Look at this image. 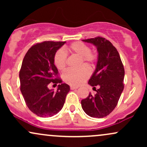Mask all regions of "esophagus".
Instances as JSON below:
<instances>
[{"mask_svg":"<svg viewBox=\"0 0 147 147\" xmlns=\"http://www.w3.org/2000/svg\"><path fill=\"white\" fill-rule=\"evenodd\" d=\"M77 88H78L77 86H70V89H71V90H75V89Z\"/></svg>","mask_w":147,"mask_h":147,"instance_id":"obj_1","label":"esophagus"}]
</instances>
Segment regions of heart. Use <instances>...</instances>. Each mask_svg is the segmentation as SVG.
<instances>
[{
	"mask_svg": "<svg viewBox=\"0 0 147 147\" xmlns=\"http://www.w3.org/2000/svg\"><path fill=\"white\" fill-rule=\"evenodd\" d=\"M70 53L79 56L81 58L79 65L83 63L91 68L97 60V55L90 51L88 45L82 42H75L67 48ZM55 63L60 70L65 69L66 65V55L63 50H59L55 55ZM86 66H82L77 70H68L63 75V79L65 83L71 86H79L85 82L90 76V71Z\"/></svg>",
	"mask_w": 147,
	"mask_h": 147,
	"instance_id": "b5f03b06",
	"label": "heart"
}]
</instances>
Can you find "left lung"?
Segmentation results:
<instances>
[{"mask_svg": "<svg viewBox=\"0 0 147 147\" xmlns=\"http://www.w3.org/2000/svg\"><path fill=\"white\" fill-rule=\"evenodd\" d=\"M97 48V62L88 84L98 87L95 95L89 94L81 104L84 112L92 117L102 118L114 110L124 90V68L117 49L102 37L82 40Z\"/></svg>", "mask_w": 147, "mask_h": 147, "instance_id": "1", "label": "left lung"}]
</instances>
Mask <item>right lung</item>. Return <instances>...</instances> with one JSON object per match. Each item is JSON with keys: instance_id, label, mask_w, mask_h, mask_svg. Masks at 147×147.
I'll return each mask as SVG.
<instances>
[{"instance_id": "add662e5", "label": "right lung", "mask_w": 147, "mask_h": 147, "mask_svg": "<svg viewBox=\"0 0 147 147\" xmlns=\"http://www.w3.org/2000/svg\"><path fill=\"white\" fill-rule=\"evenodd\" d=\"M65 42L44 41L31 47L25 55L19 72L21 91L26 105L41 117H52L63 108L70 86L55 78L58 70L55 55ZM59 83L57 91L48 88L50 83Z\"/></svg>"}]
</instances>
